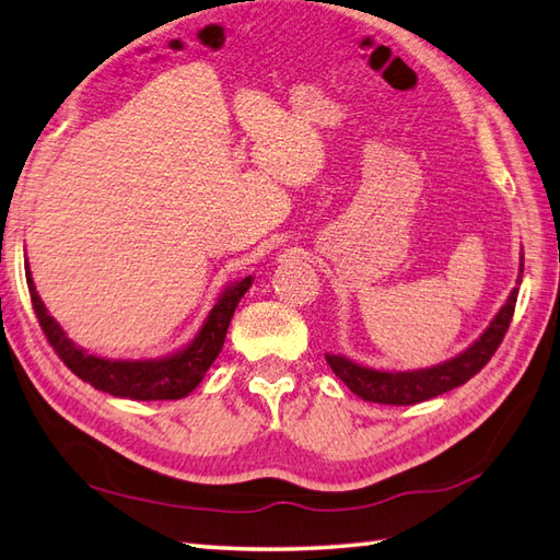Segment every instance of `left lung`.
<instances>
[{
	"mask_svg": "<svg viewBox=\"0 0 560 560\" xmlns=\"http://www.w3.org/2000/svg\"><path fill=\"white\" fill-rule=\"evenodd\" d=\"M523 279V257H521V275L518 283ZM515 300H518V285L511 291L509 300L497 317L485 328L482 336L466 348L462 354L452 357V360L428 366V369H413V371H381L362 366L342 354H326L328 366L334 369V374L348 385V388L360 395L366 402H378V405H419L425 402L430 397H438L442 393H450L458 385L470 381L478 371L492 360V354L504 340L509 324L515 310Z\"/></svg>",
	"mask_w": 560,
	"mask_h": 560,
	"instance_id": "left-lung-1",
	"label": "left lung"
}]
</instances>
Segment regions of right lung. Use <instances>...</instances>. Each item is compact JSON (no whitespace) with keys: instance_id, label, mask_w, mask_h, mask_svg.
Listing matches in <instances>:
<instances>
[{"instance_id":"add662e5","label":"right lung","mask_w":560,"mask_h":560,"mask_svg":"<svg viewBox=\"0 0 560 560\" xmlns=\"http://www.w3.org/2000/svg\"><path fill=\"white\" fill-rule=\"evenodd\" d=\"M25 281L37 322L49 346L78 378L108 395L153 402V399H182L203 381L210 364L218 360L229 322L234 317L238 300L250 289L253 277L229 283L189 346L167 357H158V360H108V357H96L78 348L39 300L35 281L31 277V267L25 269Z\"/></svg>"}]
</instances>
